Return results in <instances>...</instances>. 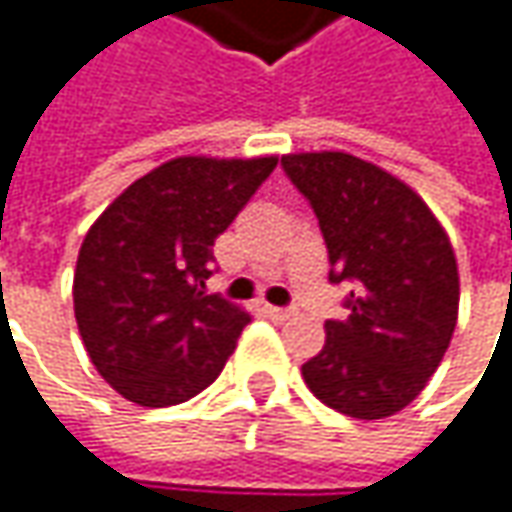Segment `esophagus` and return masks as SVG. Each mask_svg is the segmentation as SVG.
<instances>
[{
	"instance_id": "34e87169",
	"label": "esophagus",
	"mask_w": 512,
	"mask_h": 512,
	"mask_svg": "<svg viewBox=\"0 0 512 512\" xmlns=\"http://www.w3.org/2000/svg\"><path fill=\"white\" fill-rule=\"evenodd\" d=\"M266 316L275 318V321H289V318H295L298 313H295L292 307H272V304H269V307H266Z\"/></svg>"
}]
</instances>
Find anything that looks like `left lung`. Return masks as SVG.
Here are the masks:
<instances>
[{"instance_id": "left-lung-1", "label": "left lung", "mask_w": 512, "mask_h": 512, "mask_svg": "<svg viewBox=\"0 0 512 512\" xmlns=\"http://www.w3.org/2000/svg\"><path fill=\"white\" fill-rule=\"evenodd\" d=\"M281 167L316 214L330 284H350L321 353L301 365L324 406L356 420L406 408L435 374L458 321V263L429 205L347 153H295Z\"/></svg>"}]
</instances>
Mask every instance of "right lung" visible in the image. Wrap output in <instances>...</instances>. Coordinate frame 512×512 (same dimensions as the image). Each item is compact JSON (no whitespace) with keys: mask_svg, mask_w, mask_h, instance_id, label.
Returning <instances> with one entry per match:
<instances>
[{"mask_svg":"<svg viewBox=\"0 0 512 512\" xmlns=\"http://www.w3.org/2000/svg\"><path fill=\"white\" fill-rule=\"evenodd\" d=\"M275 165V156H179L136 179L89 228L72 289L77 330L130 403L176 406L220 376L252 318L205 295L214 240Z\"/></svg>","mask_w":512,"mask_h":512,"instance_id":"add662e5","label":"right lung"}]
</instances>
